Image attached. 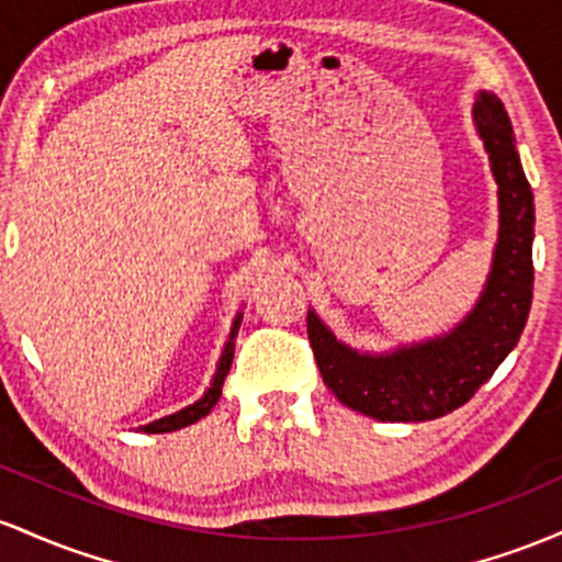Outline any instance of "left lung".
I'll return each mask as SVG.
<instances>
[{
	"label": "left lung",
	"mask_w": 562,
	"mask_h": 562,
	"mask_svg": "<svg viewBox=\"0 0 562 562\" xmlns=\"http://www.w3.org/2000/svg\"><path fill=\"white\" fill-rule=\"evenodd\" d=\"M499 186V238L481 300L443 337L393 352L352 350L307 311V337L326 387L352 412L380 422H427L464 406L518 345L533 297V193L494 92L472 109Z\"/></svg>",
	"instance_id": "1"
}]
</instances>
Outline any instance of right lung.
<instances>
[{
  "instance_id": "1",
  "label": "right lung",
  "mask_w": 562,
  "mask_h": 562,
  "mask_svg": "<svg viewBox=\"0 0 562 562\" xmlns=\"http://www.w3.org/2000/svg\"><path fill=\"white\" fill-rule=\"evenodd\" d=\"M238 326H241V313H238L236 321H233L231 337H228V342H225L223 356H220V363H217V371H214V380H212L210 387H206V393L201 395L196 403H191V406L180 408V412L169 414V417H161V419L150 422V425H145L143 427L145 432H175V430H180V427L193 425V422H199L201 417H206V414L212 412V406L220 401V395H223V382H225V376H228V371H231L233 350H236Z\"/></svg>"
}]
</instances>
